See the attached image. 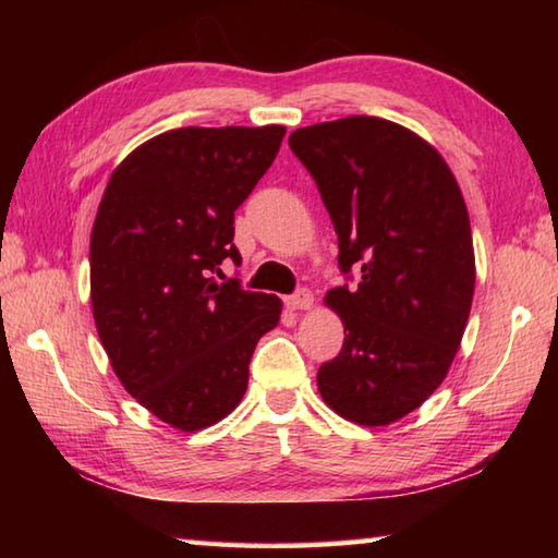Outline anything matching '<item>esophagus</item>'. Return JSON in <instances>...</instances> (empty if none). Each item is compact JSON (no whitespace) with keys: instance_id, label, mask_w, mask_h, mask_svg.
<instances>
[{"instance_id":"obj_1","label":"esophagus","mask_w":558,"mask_h":558,"mask_svg":"<svg viewBox=\"0 0 558 558\" xmlns=\"http://www.w3.org/2000/svg\"><path fill=\"white\" fill-rule=\"evenodd\" d=\"M313 302H315L313 292H310L307 288H302V290L295 292V295H290V298L286 300V305H288L290 310H310V307H313Z\"/></svg>"}]
</instances>
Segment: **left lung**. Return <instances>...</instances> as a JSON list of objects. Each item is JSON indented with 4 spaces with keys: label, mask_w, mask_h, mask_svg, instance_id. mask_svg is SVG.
<instances>
[{
    "label": "left lung",
    "mask_w": 558,
    "mask_h": 558,
    "mask_svg": "<svg viewBox=\"0 0 558 558\" xmlns=\"http://www.w3.org/2000/svg\"><path fill=\"white\" fill-rule=\"evenodd\" d=\"M295 153L339 239V270L356 286L325 302L344 344L317 372L335 413L389 426L446 379L475 292L470 216L446 159L391 120L352 116L300 128Z\"/></svg>",
    "instance_id": "left-lung-1"
}]
</instances>
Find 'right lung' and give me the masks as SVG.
Returning a JSON list of instances; mask_svg holds the SVG:
<instances>
[{"mask_svg": "<svg viewBox=\"0 0 558 558\" xmlns=\"http://www.w3.org/2000/svg\"><path fill=\"white\" fill-rule=\"evenodd\" d=\"M286 128H179L122 159L90 233V302L112 372L179 430L226 418L282 302L219 282L235 266L233 211L276 159Z\"/></svg>", "mask_w": 558, "mask_h": 558, "instance_id": "right-lung-1", "label": "right lung"}]
</instances>
